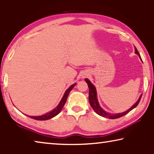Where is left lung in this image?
Listing matches in <instances>:
<instances>
[{
  "instance_id": "left-lung-1",
  "label": "left lung",
  "mask_w": 154,
  "mask_h": 154,
  "mask_svg": "<svg viewBox=\"0 0 154 154\" xmlns=\"http://www.w3.org/2000/svg\"><path fill=\"white\" fill-rule=\"evenodd\" d=\"M134 48H135V53L137 54V55L139 56V57L141 58V56H140V54L138 52V51H137V48L134 47ZM141 61H142V59H141ZM85 82L87 83L88 87V88H89V94H88V100H89V103L91 104V107H92V108L94 110H95V112L98 115L101 116H102V117L109 118V119H116V118H120V117H122V116H125L126 114H127L128 113L130 112L132 109H133L134 107H136L137 106H138V104L139 103L140 100H141V97H142V95L140 96L139 100L137 101L136 103H134L133 106L131 107L130 109H128L127 111H126L125 112H122V113H119V114H110V113H107L106 112H105L104 110L100 107V106H99V104L98 103V101H97V98L96 88H95V87H94V85L87 79H85Z\"/></svg>"
}]
</instances>
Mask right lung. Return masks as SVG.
I'll use <instances>...</instances> for the list:
<instances>
[{"label":"right lung","mask_w":154,"mask_h":154,"mask_svg":"<svg viewBox=\"0 0 154 154\" xmlns=\"http://www.w3.org/2000/svg\"><path fill=\"white\" fill-rule=\"evenodd\" d=\"M75 85H76V83L72 85L71 87H69L68 88H67V91H66V93H65V94H64L63 98H62V99L61 100L60 103H59L58 106L55 109H54L51 112L47 113V114L42 115V116H29V117L32 118V119L37 120H47L48 119H51V118H52L53 117H55V116L57 115L59 113L61 112V110L62 109V108H63V107L64 106L65 103H66L67 98V97H68L69 92L71 91L73 87H74Z\"/></svg>","instance_id":"add662e5"}]
</instances>
